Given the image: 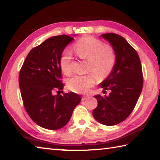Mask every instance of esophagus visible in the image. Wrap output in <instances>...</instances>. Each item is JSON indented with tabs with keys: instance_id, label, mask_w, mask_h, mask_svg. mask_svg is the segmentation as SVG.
I'll use <instances>...</instances> for the list:
<instances>
[{
	"instance_id": "34e87169",
	"label": "esophagus",
	"mask_w": 160,
	"mask_h": 160,
	"mask_svg": "<svg viewBox=\"0 0 160 160\" xmlns=\"http://www.w3.org/2000/svg\"><path fill=\"white\" fill-rule=\"evenodd\" d=\"M88 97H90V96H89V95H84V96L82 97V100H85V99H86L87 98H88Z\"/></svg>"
}]
</instances>
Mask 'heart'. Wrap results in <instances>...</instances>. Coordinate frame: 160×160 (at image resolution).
Instances as JSON below:
<instances>
[{"label": "heart", "mask_w": 160, "mask_h": 160, "mask_svg": "<svg viewBox=\"0 0 160 160\" xmlns=\"http://www.w3.org/2000/svg\"><path fill=\"white\" fill-rule=\"evenodd\" d=\"M74 49L78 57L88 61L87 70H92L97 79L103 80L109 76L114 67L116 56L109 46H104L99 39L92 37H83L76 42ZM73 56L71 51L65 50L60 58V67L64 74L68 75L72 70ZM96 81L92 72L85 75H74L67 82L70 90L78 93H85L92 87Z\"/></svg>", "instance_id": "heart-1"}]
</instances>
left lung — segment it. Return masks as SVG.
I'll list each match as a JSON object with an SVG mask.
<instances>
[{
  "mask_svg": "<svg viewBox=\"0 0 160 160\" xmlns=\"http://www.w3.org/2000/svg\"><path fill=\"white\" fill-rule=\"evenodd\" d=\"M109 42L116 56L114 67L106 79L99 84L109 96L95 95L97 107L92 115L99 123L114 126L131 114L141 93L143 78L138 54L120 35L108 33L101 35Z\"/></svg>",
  "mask_w": 160,
  "mask_h": 160,
  "instance_id": "left-lung-1",
  "label": "left lung"
}]
</instances>
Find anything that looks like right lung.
I'll list each match as a JSON object with an SVG mask.
<instances>
[{"label":"right lung","mask_w":160,"mask_h":160,"mask_svg":"<svg viewBox=\"0 0 160 160\" xmlns=\"http://www.w3.org/2000/svg\"><path fill=\"white\" fill-rule=\"evenodd\" d=\"M72 40L65 34L47 39L29 51L20 70L19 85L26 112L44 128H63L81 101L80 96L75 92L53 94L64 87L61 80L60 58Z\"/></svg>","instance_id":"obj_1"}]
</instances>
